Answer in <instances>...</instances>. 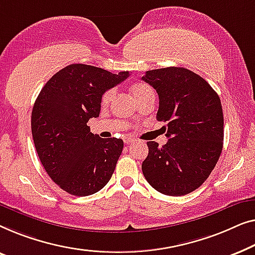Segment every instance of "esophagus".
<instances>
[{
	"mask_svg": "<svg viewBox=\"0 0 255 255\" xmlns=\"http://www.w3.org/2000/svg\"><path fill=\"white\" fill-rule=\"evenodd\" d=\"M135 139L134 138H131V137H126L125 138V143H131V142H134Z\"/></svg>",
	"mask_w": 255,
	"mask_h": 255,
	"instance_id": "1",
	"label": "esophagus"
}]
</instances>
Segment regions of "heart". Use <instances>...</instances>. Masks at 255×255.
I'll list each match as a JSON object with an SVG mask.
<instances>
[{
	"label": "heart",
	"instance_id": "obj_1",
	"mask_svg": "<svg viewBox=\"0 0 255 255\" xmlns=\"http://www.w3.org/2000/svg\"><path fill=\"white\" fill-rule=\"evenodd\" d=\"M130 92L131 95L134 96V98L138 102H141L142 99H144L145 97H148L150 95H153V92L151 90V88L149 87L148 84L145 83H135L130 87ZM114 96V90L111 89V90H107L105 93H104L102 97V104L103 105H107L111 100H112Z\"/></svg>",
	"mask_w": 255,
	"mask_h": 255
}]
</instances>
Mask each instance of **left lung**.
<instances>
[{
    "mask_svg": "<svg viewBox=\"0 0 255 255\" xmlns=\"http://www.w3.org/2000/svg\"><path fill=\"white\" fill-rule=\"evenodd\" d=\"M142 80L158 93L157 120L167 123L166 144L146 142L144 178L165 195L181 196L199 188L216 166L223 149L221 99L198 74L179 67L146 71Z\"/></svg>",
    "mask_w": 255,
    "mask_h": 255,
    "instance_id": "obj_1",
    "label": "left lung"
}]
</instances>
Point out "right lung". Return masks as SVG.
<instances>
[{"label":"right lung","mask_w":255,"mask_h":255,"mask_svg":"<svg viewBox=\"0 0 255 255\" xmlns=\"http://www.w3.org/2000/svg\"><path fill=\"white\" fill-rule=\"evenodd\" d=\"M129 76L74 63L52 76L41 89L31 116L35 150L47 174L76 196L100 191L112 177L123 152L121 138H102L88 126L99 117L102 97Z\"/></svg>","instance_id":"right-lung-1"}]
</instances>
